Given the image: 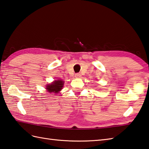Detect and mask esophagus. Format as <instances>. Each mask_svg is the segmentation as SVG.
Wrapping results in <instances>:
<instances>
[{"instance_id": "obj_1", "label": "esophagus", "mask_w": 149, "mask_h": 149, "mask_svg": "<svg viewBox=\"0 0 149 149\" xmlns=\"http://www.w3.org/2000/svg\"><path fill=\"white\" fill-rule=\"evenodd\" d=\"M75 77L77 78H80L81 77V74H76L75 75Z\"/></svg>"}]
</instances>
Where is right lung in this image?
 <instances>
[{"mask_svg": "<svg viewBox=\"0 0 149 149\" xmlns=\"http://www.w3.org/2000/svg\"><path fill=\"white\" fill-rule=\"evenodd\" d=\"M64 81L62 80L54 81L50 84H47L46 86V90L49 93H58L60 92L61 89L63 87Z\"/></svg>", "mask_w": 149, "mask_h": 149, "instance_id": "add662e5", "label": "right lung"}]
</instances>
